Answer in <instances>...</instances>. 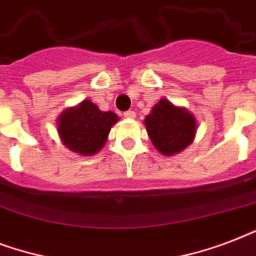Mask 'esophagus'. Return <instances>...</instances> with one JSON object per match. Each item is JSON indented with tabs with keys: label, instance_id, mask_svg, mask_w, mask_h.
Returning a JSON list of instances; mask_svg holds the SVG:
<instances>
[{
	"label": "esophagus",
	"instance_id": "34e87169",
	"mask_svg": "<svg viewBox=\"0 0 256 256\" xmlns=\"http://www.w3.org/2000/svg\"><path fill=\"white\" fill-rule=\"evenodd\" d=\"M136 112H132V110H128V112H124V118H128V120H134L136 118Z\"/></svg>",
	"mask_w": 256,
	"mask_h": 256
}]
</instances>
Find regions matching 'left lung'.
<instances>
[{
  "mask_svg": "<svg viewBox=\"0 0 256 256\" xmlns=\"http://www.w3.org/2000/svg\"><path fill=\"white\" fill-rule=\"evenodd\" d=\"M144 128L154 148L171 156L192 144L198 124L194 114L186 108L162 98L144 118Z\"/></svg>",
  "mask_w": 256,
  "mask_h": 256,
  "instance_id": "1",
  "label": "left lung"
}]
</instances>
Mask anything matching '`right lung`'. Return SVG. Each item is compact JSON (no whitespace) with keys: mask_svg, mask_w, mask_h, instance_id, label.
Here are the masks:
<instances>
[{"mask_svg":"<svg viewBox=\"0 0 256 256\" xmlns=\"http://www.w3.org/2000/svg\"><path fill=\"white\" fill-rule=\"evenodd\" d=\"M118 120L116 112H100L96 104L85 100L60 114L57 132L70 152L88 156L104 148L108 132Z\"/></svg>","mask_w":256,"mask_h":256,"instance_id":"obj_1","label":"right lung"}]
</instances>
